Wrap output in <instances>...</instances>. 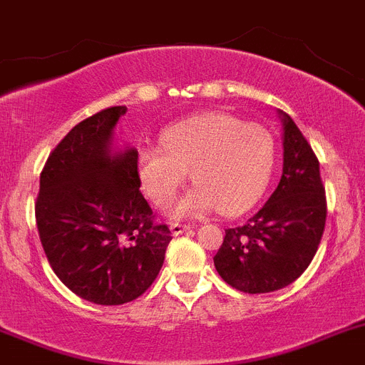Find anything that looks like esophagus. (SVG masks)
<instances>
[{"label":"esophagus","instance_id":"obj_1","mask_svg":"<svg viewBox=\"0 0 365 365\" xmlns=\"http://www.w3.org/2000/svg\"><path fill=\"white\" fill-rule=\"evenodd\" d=\"M170 231H173V235H182V232H189L190 231V225H183V223H170Z\"/></svg>","mask_w":365,"mask_h":365}]
</instances>
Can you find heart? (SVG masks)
Here are the masks:
<instances>
[{
	"instance_id": "heart-1",
	"label": "heart",
	"mask_w": 365,
	"mask_h": 365,
	"mask_svg": "<svg viewBox=\"0 0 365 365\" xmlns=\"http://www.w3.org/2000/svg\"><path fill=\"white\" fill-rule=\"evenodd\" d=\"M163 149H143L138 180L156 207L169 205L190 175L196 187L175 207V216H223L249 211L264 195L274 167V140L265 127L227 113H202L169 127Z\"/></svg>"
}]
</instances>
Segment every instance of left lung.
<instances>
[{
  "mask_svg": "<svg viewBox=\"0 0 365 365\" xmlns=\"http://www.w3.org/2000/svg\"><path fill=\"white\" fill-rule=\"evenodd\" d=\"M284 123V170L271 198L242 227L227 229L215 256L223 282L249 294L293 284L309 267L326 227L320 163L291 118Z\"/></svg>",
  "mask_w": 365,
  "mask_h": 365,
  "instance_id": "obj_1",
  "label": "left lung"
}]
</instances>
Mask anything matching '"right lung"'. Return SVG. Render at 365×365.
<instances>
[{
  "mask_svg": "<svg viewBox=\"0 0 365 365\" xmlns=\"http://www.w3.org/2000/svg\"><path fill=\"white\" fill-rule=\"evenodd\" d=\"M125 107L80 121L48 156L36 200L39 240L56 277L100 305L142 297L173 240L140 190L138 150H113Z\"/></svg>",
  "mask_w": 365,
  "mask_h": 365,
  "instance_id": "1",
  "label": "right lung"
}]
</instances>
